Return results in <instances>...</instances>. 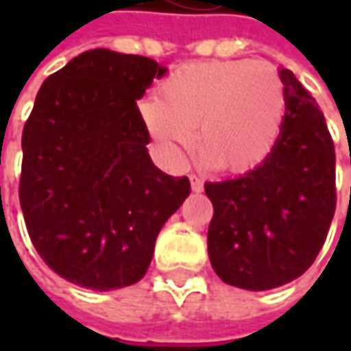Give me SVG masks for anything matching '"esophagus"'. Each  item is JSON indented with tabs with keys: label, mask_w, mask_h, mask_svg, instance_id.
Listing matches in <instances>:
<instances>
[{
	"label": "esophagus",
	"mask_w": 351,
	"mask_h": 351,
	"mask_svg": "<svg viewBox=\"0 0 351 351\" xmlns=\"http://www.w3.org/2000/svg\"><path fill=\"white\" fill-rule=\"evenodd\" d=\"M189 182H191V189L199 193V191H203V180L199 178V176H189Z\"/></svg>",
	"instance_id": "1"
}]
</instances>
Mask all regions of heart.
Here are the masks:
<instances>
[{
  "mask_svg": "<svg viewBox=\"0 0 351 351\" xmlns=\"http://www.w3.org/2000/svg\"><path fill=\"white\" fill-rule=\"evenodd\" d=\"M146 130L164 158L182 166L197 142L209 164L228 173L262 166L276 146L285 88L265 62H197L169 72L158 97L141 103Z\"/></svg>",
  "mask_w": 351,
  "mask_h": 351,
  "instance_id": "1",
  "label": "heart"
}]
</instances>
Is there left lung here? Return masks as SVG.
Listing matches in <instances>:
<instances>
[{
  "mask_svg": "<svg viewBox=\"0 0 351 351\" xmlns=\"http://www.w3.org/2000/svg\"><path fill=\"white\" fill-rule=\"evenodd\" d=\"M285 117L271 154L236 180L207 182L209 260L224 283L265 291L313 265L336 210V154L324 115L291 70H279Z\"/></svg>",
  "mask_w": 351,
  "mask_h": 351,
  "instance_id": "1",
  "label": "left lung"
}]
</instances>
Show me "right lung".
Wrapping results in <instances>:
<instances>
[{"mask_svg":"<svg viewBox=\"0 0 351 351\" xmlns=\"http://www.w3.org/2000/svg\"><path fill=\"white\" fill-rule=\"evenodd\" d=\"M164 72L146 56L82 52L45 80L25 123V224L48 267L80 287L141 281L160 228L191 191L154 166L136 107Z\"/></svg>","mask_w":351,"mask_h":351,"instance_id":"right-lung-1","label":"right lung"}]
</instances>
